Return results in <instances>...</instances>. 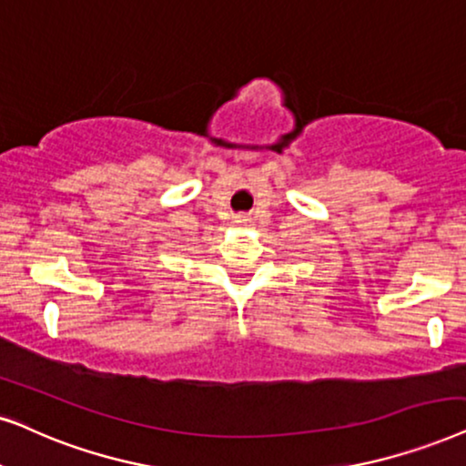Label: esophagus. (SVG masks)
I'll use <instances>...</instances> for the list:
<instances>
[{
	"mask_svg": "<svg viewBox=\"0 0 466 466\" xmlns=\"http://www.w3.org/2000/svg\"><path fill=\"white\" fill-rule=\"evenodd\" d=\"M233 222L238 227H250V218H248V216H235Z\"/></svg>",
	"mask_w": 466,
	"mask_h": 466,
	"instance_id": "esophagus-1",
	"label": "esophagus"
}]
</instances>
